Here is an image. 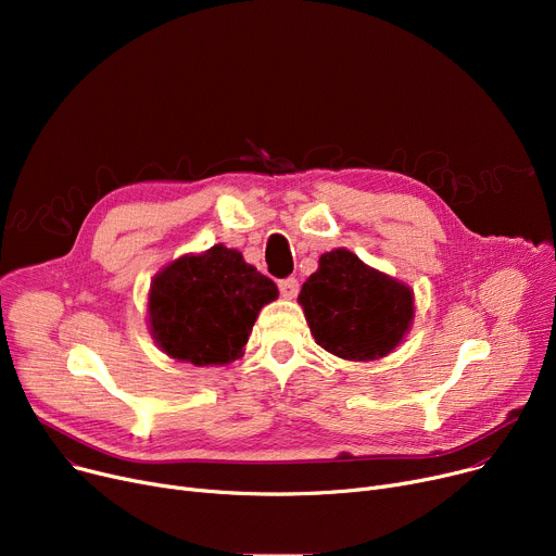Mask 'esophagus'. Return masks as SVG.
I'll list each match as a JSON object with an SVG mask.
<instances>
[{"mask_svg": "<svg viewBox=\"0 0 556 556\" xmlns=\"http://www.w3.org/2000/svg\"><path fill=\"white\" fill-rule=\"evenodd\" d=\"M279 293H281V298H286V300H295L298 293H300L298 279H293V277L281 279V281H279Z\"/></svg>", "mask_w": 556, "mask_h": 556, "instance_id": "34e87169", "label": "esophagus"}]
</instances>
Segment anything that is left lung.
I'll use <instances>...</instances> for the list:
<instances>
[{"mask_svg": "<svg viewBox=\"0 0 556 556\" xmlns=\"http://www.w3.org/2000/svg\"><path fill=\"white\" fill-rule=\"evenodd\" d=\"M298 302L315 342L342 361L390 356L415 319L413 288L346 248L319 256Z\"/></svg>", "mask_w": 556, "mask_h": 556, "instance_id": "left-lung-1", "label": "left lung"}]
</instances>
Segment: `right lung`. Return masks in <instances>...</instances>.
<instances>
[{"label":"right lung","instance_id":"right-lung-1","mask_svg":"<svg viewBox=\"0 0 556 556\" xmlns=\"http://www.w3.org/2000/svg\"><path fill=\"white\" fill-rule=\"evenodd\" d=\"M273 279L223 243L182 254L149 290V331L162 352L195 367L229 365L245 352L258 311L275 302Z\"/></svg>","mask_w":556,"mask_h":556}]
</instances>
